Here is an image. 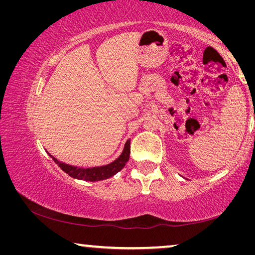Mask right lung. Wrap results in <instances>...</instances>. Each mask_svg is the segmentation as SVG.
<instances>
[{
	"mask_svg": "<svg viewBox=\"0 0 255 255\" xmlns=\"http://www.w3.org/2000/svg\"><path fill=\"white\" fill-rule=\"evenodd\" d=\"M49 156L53 158V161L57 164V165L62 169L65 173H67L70 176L77 180H84L90 181V182H96V181H101L109 179L115 174H117L118 172L126 165V163L129 159V154H130V139L126 141V144L124 146V149L122 154L115 159L114 162L102 166H94V167H80L76 165H71V164H66L64 162L58 161L57 158H55L53 155L47 153Z\"/></svg>",
	"mask_w": 255,
	"mask_h": 255,
	"instance_id": "1",
	"label": "right lung"
}]
</instances>
